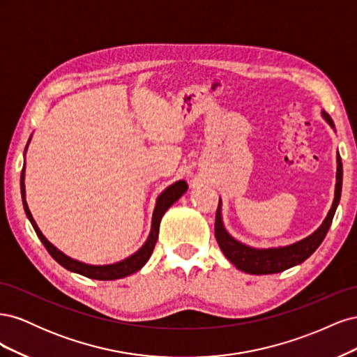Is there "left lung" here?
Listing matches in <instances>:
<instances>
[{
	"label": "left lung",
	"mask_w": 357,
	"mask_h": 357,
	"mask_svg": "<svg viewBox=\"0 0 357 357\" xmlns=\"http://www.w3.org/2000/svg\"><path fill=\"white\" fill-rule=\"evenodd\" d=\"M323 117L326 119L328 123L333 128V122L331 116L323 112ZM338 169H337V186H335V199L332 204V208L328 214V218L323 222L320 228L310 235L308 238L295 243L291 245L280 247V248H268V250H256V248L247 247L225 231L222 218H220V201L218 205V211H215V223H214V235L218 240L223 255L229 259V261L241 271L248 274H275L282 273L284 269H289L298 264H302L308 259L312 253L317 250V247L325 240V236L332 225L333 214L337 211V207L341 198V188H342V164L341 156L338 155Z\"/></svg>",
	"instance_id": "8db88e82"
}]
</instances>
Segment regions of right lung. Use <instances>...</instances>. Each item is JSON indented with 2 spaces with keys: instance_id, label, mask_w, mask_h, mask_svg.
I'll list each match as a JSON object with an SVG mask.
<instances>
[{
  "instance_id": "add662e5",
  "label": "right lung",
  "mask_w": 357,
  "mask_h": 357,
  "mask_svg": "<svg viewBox=\"0 0 357 357\" xmlns=\"http://www.w3.org/2000/svg\"><path fill=\"white\" fill-rule=\"evenodd\" d=\"M25 168V165H24ZM24 169H22V174H20V192H22V198H24V208H25V213L28 215V219L31 220V225L32 228L36 229V234L38 235V238L41 240L43 245L46 247V250L49 252V255L55 259V261L62 265L66 269H68V271H73V273H77V274H82L84 277H89V278H93V280H116V278H122V277H126L129 274L132 273H137L139 268H143V265L149 261V257L152 256L153 253V248H155V244H156V240H158V232H159V223H160V219L162 215L165 214V211L171 207L172 204H174L183 193L186 192L188 189V183L185 180H180V181H176L174 185H171L168 189H165L164 192L160 193V197L158 198V202H156V208H155V213H153V220H152V231H150V235H149V240L146 241V244L139 248V250L132 255L131 257L125 259V261L122 262H117V264H113V265H104V266H92V265H86V264H82V262H77L74 261V259L68 257L63 255L62 252H59L56 247H53L45 236H43V234L40 232V229L37 228V225L34 222V219H32V215L29 213V208L26 205V201H25V185H24Z\"/></svg>"
}]
</instances>
